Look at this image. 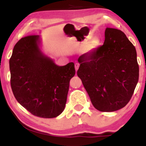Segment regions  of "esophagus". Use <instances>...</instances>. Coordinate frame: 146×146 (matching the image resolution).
<instances>
[{
	"mask_svg": "<svg viewBox=\"0 0 146 146\" xmlns=\"http://www.w3.org/2000/svg\"><path fill=\"white\" fill-rule=\"evenodd\" d=\"M79 66H80V64H79L78 63H75V71H76L78 70Z\"/></svg>",
	"mask_w": 146,
	"mask_h": 146,
	"instance_id": "obj_1",
	"label": "esophagus"
}]
</instances>
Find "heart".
Wrapping results in <instances>:
<instances>
[{
    "label": "heart",
    "instance_id": "b5f03b06",
    "mask_svg": "<svg viewBox=\"0 0 146 146\" xmlns=\"http://www.w3.org/2000/svg\"><path fill=\"white\" fill-rule=\"evenodd\" d=\"M100 40L98 37H94V38H92L88 42V44H87L85 50L86 51H91L93 50H94L100 44Z\"/></svg>",
    "mask_w": 146,
    "mask_h": 146
}]
</instances>
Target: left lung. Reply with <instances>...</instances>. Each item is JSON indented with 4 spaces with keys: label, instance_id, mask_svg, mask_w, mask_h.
<instances>
[{
    "label": "left lung",
    "instance_id": "1",
    "mask_svg": "<svg viewBox=\"0 0 146 146\" xmlns=\"http://www.w3.org/2000/svg\"><path fill=\"white\" fill-rule=\"evenodd\" d=\"M78 62L77 73L97 110L116 111L128 103L138 82L139 64L135 47L124 33L106 28L104 44Z\"/></svg>",
    "mask_w": 146,
    "mask_h": 146
}]
</instances>
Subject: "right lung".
Returning a JSON list of instances; mask_svg holds the SVG:
<instances>
[{
	"label": "right lung",
	"instance_id": "1",
	"mask_svg": "<svg viewBox=\"0 0 146 146\" xmlns=\"http://www.w3.org/2000/svg\"><path fill=\"white\" fill-rule=\"evenodd\" d=\"M40 36L16 43L9 60L11 87L18 103L35 116L53 118L63 112L75 65H56L40 49Z\"/></svg>",
	"mask_w": 146,
	"mask_h": 146
}]
</instances>
